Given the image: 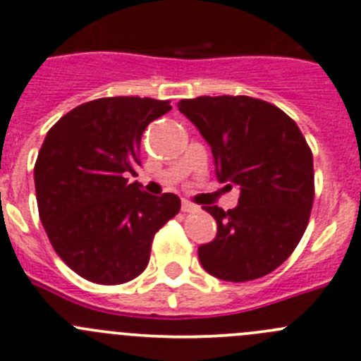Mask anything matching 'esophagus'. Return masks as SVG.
Returning <instances> with one entry per match:
<instances>
[{
  "instance_id": "34e87169",
  "label": "esophagus",
  "mask_w": 361,
  "mask_h": 361,
  "mask_svg": "<svg viewBox=\"0 0 361 361\" xmlns=\"http://www.w3.org/2000/svg\"><path fill=\"white\" fill-rule=\"evenodd\" d=\"M181 210H183L185 214H194V212H197L200 208L194 203H190V201H183V203H181Z\"/></svg>"
}]
</instances>
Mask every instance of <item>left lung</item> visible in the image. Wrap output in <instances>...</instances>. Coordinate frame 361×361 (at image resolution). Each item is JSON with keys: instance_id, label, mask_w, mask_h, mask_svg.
<instances>
[{"instance_id": "1", "label": "left lung", "mask_w": 361, "mask_h": 361, "mask_svg": "<svg viewBox=\"0 0 361 361\" xmlns=\"http://www.w3.org/2000/svg\"><path fill=\"white\" fill-rule=\"evenodd\" d=\"M178 109L210 144L217 178L238 185V207H204L217 237L197 249L208 274L224 281L262 278L290 257L315 196L313 154L294 119L251 96H200Z\"/></svg>"}]
</instances>
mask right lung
Instances as JSON below:
<instances>
[{
	"label": "right lung",
	"mask_w": 361,
	"mask_h": 361,
	"mask_svg": "<svg viewBox=\"0 0 361 361\" xmlns=\"http://www.w3.org/2000/svg\"><path fill=\"white\" fill-rule=\"evenodd\" d=\"M173 109L151 97H99L49 128L33 167L39 217L67 267L99 285L137 278L154 233L180 212L174 194L149 196L130 183L140 139Z\"/></svg>",
	"instance_id": "add662e5"
}]
</instances>
